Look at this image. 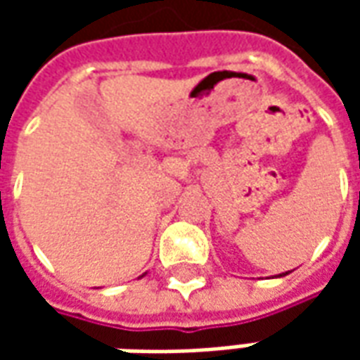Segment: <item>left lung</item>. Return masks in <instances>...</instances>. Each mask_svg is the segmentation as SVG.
Wrapping results in <instances>:
<instances>
[{
    "instance_id": "left-lung-1",
    "label": "left lung",
    "mask_w": 360,
    "mask_h": 360,
    "mask_svg": "<svg viewBox=\"0 0 360 360\" xmlns=\"http://www.w3.org/2000/svg\"><path fill=\"white\" fill-rule=\"evenodd\" d=\"M285 274H289V271H285ZM285 274H281V276H285Z\"/></svg>"
}]
</instances>
